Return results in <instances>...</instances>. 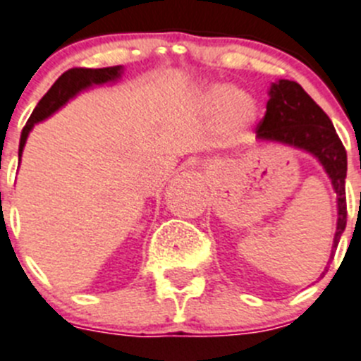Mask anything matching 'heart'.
<instances>
[{
  "label": "heart",
  "mask_w": 361,
  "mask_h": 361,
  "mask_svg": "<svg viewBox=\"0 0 361 361\" xmlns=\"http://www.w3.org/2000/svg\"><path fill=\"white\" fill-rule=\"evenodd\" d=\"M202 104L212 111H219V127L228 138L241 136L257 115L255 101L228 83H212L205 87L202 90Z\"/></svg>",
  "instance_id": "obj_1"
}]
</instances>
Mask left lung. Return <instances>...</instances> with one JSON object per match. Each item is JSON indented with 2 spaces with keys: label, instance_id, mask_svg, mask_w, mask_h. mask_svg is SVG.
<instances>
[{
  "label": "left lung",
  "instance_id": "left-lung-1",
  "mask_svg": "<svg viewBox=\"0 0 361 361\" xmlns=\"http://www.w3.org/2000/svg\"><path fill=\"white\" fill-rule=\"evenodd\" d=\"M257 138L307 150L317 157L328 177L331 178L338 205L337 232L331 248L333 257L348 223V204H345L348 154L329 116L301 88V85H298L296 81L280 80L271 85L266 115L257 126Z\"/></svg>",
  "mask_w": 361,
  "mask_h": 361
}]
</instances>
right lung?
<instances>
[{
  "label": "right lung",
  "instance_id": "1",
  "mask_svg": "<svg viewBox=\"0 0 361 361\" xmlns=\"http://www.w3.org/2000/svg\"><path fill=\"white\" fill-rule=\"evenodd\" d=\"M120 74H122V67L115 65V67H104V68H81L75 67L71 71L63 72V74L54 81L53 87L47 90V94L44 95L39 101L37 108L33 109L32 116L24 126L23 133H20V142H19V161L20 154H23L24 143L28 138L30 131L33 129L37 122L47 118L49 115H53L56 109H60L68 99L74 97L75 94H80L85 88L92 87V85H102L108 83V81L118 80Z\"/></svg>",
  "mask_w": 361,
  "mask_h": 361
}]
</instances>
